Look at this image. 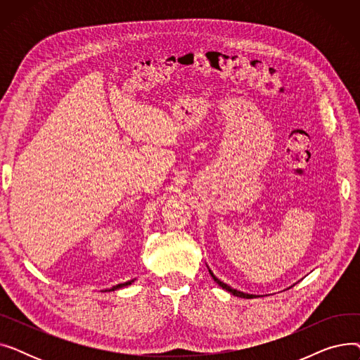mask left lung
<instances>
[{
  "mask_svg": "<svg viewBox=\"0 0 360 360\" xmlns=\"http://www.w3.org/2000/svg\"><path fill=\"white\" fill-rule=\"evenodd\" d=\"M209 269V267H207ZM209 273H210V276L213 277V280L217 283V285L221 288V289H224V290H228L229 293H232L233 296H238V297H245V299H252V297H257V295H251V293H243V292H240V290H236V289H233V288H231L229 285H226V283H223L221 280H219L214 274H213V271L209 269Z\"/></svg>",
  "mask_w": 360,
  "mask_h": 360,
  "instance_id": "1",
  "label": "left lung"
}]
</instances>
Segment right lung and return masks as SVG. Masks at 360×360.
Returning <instances> with one entry per match:
<instances>
[{"instance_id": "1", "label": "right lung", "mask_w": 360, "mask_h": 360, "mask_svg": "<svg viewBox=\"0 0 360 360\" xmlns=\"http://www.w3.org/2000/svg\"><path fill=\"white\" fill-rule=\"evenodd\" d=\"M134 280H136V278L128 280V281H125V283H120V285H117V286H112L110 289H108V290H103V292H113V290L122 289V288H125V286H129V285H132V283H134Z\"/></svg>"}]
</instances>
